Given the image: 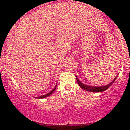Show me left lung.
<instances>
[{"instance_id":"8db88e82","label":"left lung","mask_w":130,"mask_h":130,"mask_svg":"<svg viewBox=\"0 0 130 130\" xmlns=\"http://www.w3.org/2000/svg\"><path fill=\"white\" fill-rule=\"evenodd\" d=\"M117 77L118 76H116V77L113 79L112 82L109 83V84H108L107 85H104V86H102V87H93V86L92 87V86H88V85H86L85 84H84L81 83V81L78 80V78L77 77V76H76V80L77 81L79 86H80L82 89L85 90V91H89L91 92H101L104 91L108 88L111 86L112 84V83H114V81H115L116 78H117Z\"/></svg>"}]
</instances>
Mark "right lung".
Returning <instances> with one entry per match:
<instances>
[{"label": "right lung", "mask_w": 130, "mask_h": 130, "mask_svg": "<svg viewBox=\"0 0 130 130\" xmlns=\"http://www.w3.org/2000/svg\"><path fill=\"white\" fill-rule=\"evenodd\" d=\"M56 87H57V85H56V87H55L54 88V89L52 90V91H50V92H49V93H47V94H46L45 95H43V96H39V97H36V98L37 99H42V98H46V97H47V96H49L50 94H51L52 93H53V92L55 91V89H56Z\"/></svg>", "instance_id": "add662e5"}]
</instances>
